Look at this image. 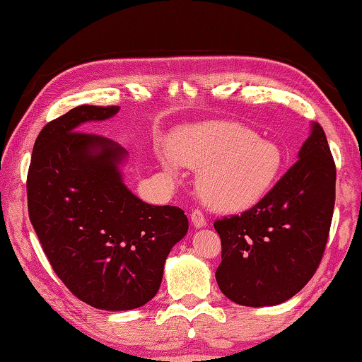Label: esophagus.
<instances>
[{
  "instance_id": "esophagus-1",
  "label": "esophagus",
  "mask_w": 362,
  "mask_h": 362,
  "mask_svg": "<svg viewBox=\"0 0 362 362\" xmlns=\"http://www.w3.org/2000/svg\"><path fill=\"white\" fill-rule=\"evenodd\" d=\"M192 223L196 226V228H203V226H206L207 220L204 217V214L201 212L199 209H194L192 212Z\"/></svg>"
}]
</instances>
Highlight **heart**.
I'll list each match as a JSON object with an SVG mask.
<instances>
[{"mask_svg":"<svg viewBox=\"0 0 362 362\" xmlns=\"http://www.w3.org/2000/svg\"><path fill=\"white\" fill-rule=\"evenodd\" d=\"M174 163L199 170L201 199L216 211H244L272 189L284 156L272 140L231 121L183 127L170 140Z\"/></svg>","mask_w":362,"mask_h":362,"instance_id":"obj_1","label":"heart"}]
</instances>
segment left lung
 <instances>
[{
    "label": "left lung",
    "mask_w": 362,
    "mask_h": 362,
    "mask_svg": "<svg viewBox=\"0 0 362 362\" xmlns=\"http://www.w3.org/2000/svg\"><path fill=\"white\" fill-rule=\"evenodd\" d=\"M335 163L322 127L313 122L298 161L241 216L216 220L222 262L220 291L238 305L272 306L313 278L335 204Z\"/></svg>",
    "instance_id": "obj_1"
}]
</instances>
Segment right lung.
<instances>
[{
  "label": "right lung",
  "mask_w": 362,
  "mask_h": 362,
  "mask_svg": "<svg viewBox=\"0 0 362 362\" xmlns=\"http://www.w3.org/2000/svg\"><path fill=\"white\" fill-rule=\"evenodd\" d=\"M118 110L79 105L47 122L27 175L28 217L52 269L73 296L107 311L150 302L170 249L188 231L180 207L146 204L127 189L121 145L78 131Z\"/></svg>",
  "instance_id": "add662e5"
}]
</instances>
